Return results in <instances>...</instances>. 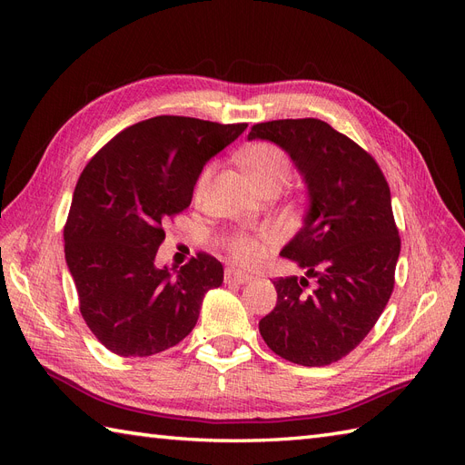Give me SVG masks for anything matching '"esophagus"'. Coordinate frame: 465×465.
I'll list each match as a JSON object with an SVG mask.
<instances>
[{
  "mask_svg": "<svg viewBox=\"0 0 465 465\" xmlns=\"http://www.w3.org/2000/svg\"><path fill=\"white\" fill-rule=\"evenodd\" d=\"M252 281V275L244 273V272H238V270H227L224 272V283H234V285H244Z\"/></svg>",
  "mask_w": 465,
  "mask_h": 465,
  "instance_id": "esophagus-1",
  "label": "esophagus"
}]
</instances>
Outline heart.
<instances>
[{"label":"heart","mask_w":465,"mask_h":465,"mask_svg":"<svg viewBox=\"0 0 465 465\" xmlns=\"http://www.w3.org/2000/svg\"><path fill=\"white\" fill-rule=\"evenodd\" d=\"M241 163L254 182L258 190L267 186H283L291 176L289 154L273 143H252L241 154ZM211 176V166L203 168V173L195 184V193L202 195ZM277 242V232L273 229H263L260 232H234L227 238V248L231 256L242 265H254L265 258L267 250Z\"/></svg>","instance_id":"obj_1"}]
</instances>
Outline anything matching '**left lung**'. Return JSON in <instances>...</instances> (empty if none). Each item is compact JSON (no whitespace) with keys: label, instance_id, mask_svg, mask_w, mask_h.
<instances>
[{"label":"left lung","instance_id":"8db88e82","mask_svg":"<svg viewBox=\"0 0 465 465\" xmlns=\"http://www.w3.org/2000/svg\"><path fill=\"white\" fill-rule=\"evenodd\" d=\"M248 139L287 151L308 188L302 229L281 250L306 275L273 281L277 304L260 333L275 355L326 367L367 337L393 291L401 241L390 186L367 151L322 120L262 122Z\"/></svg>","mask_w":465,"mask_h":465}]
</instances>
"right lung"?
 Masks as SVG:
<instances>
[{"label": "right lung", "mask_w": 465, "mask_h": 465, "mask_svg": "<svg viewBox=\"0 0 465 465\" xmlns=\"http://www.w3.org/2000/svg\"><path fill=\"white\" fill-rule=\"evenodd\" d=\"M248 128L186 116L130 125L81 173L64 227L65 262L89 330L120 357L180 343L223 265L200 252L178 272L154 265L163 224L182 213L205 163Z\"/></svg>", "instance_id": "obj_1"}]
</instances>
